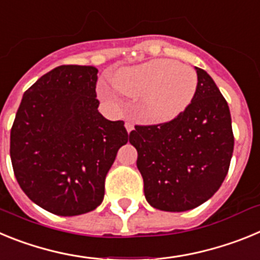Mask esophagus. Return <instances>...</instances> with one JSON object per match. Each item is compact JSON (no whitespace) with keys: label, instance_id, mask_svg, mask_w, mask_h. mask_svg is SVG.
I'll return each mask as SVG.
<instances>
[{"label":"esophagus","instance_id":"34e87169","mask_svg":"<svg viewBox=\"0 0 260 260\" xmlns=\"http://www.w3.org/2000/svg\"><path fill=\"white\" fill-rule=\"evenodd\" d=\"M125 126H126V130H127V133L133 132V128H134V125H133L132 122H126Z\"/></svg>","mask_w":260,"mask_h":260}]
</instances>
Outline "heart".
I'll return each mask as SVG.
<instances>
[{"label":"heart","mask_w":260,"mask_h":260,"mask_svg":"<svg viewBox=\"0 0 260 260\" xmlns=\"http://www.w3.org/2000/svg\"><path fill=\"white\" fill-rule=\"evenodd\" d=\"M112 83L128 98H141L139 116L144 121L162 123L174 119L189 107L198 77L190 66L180 65L173 59L156 58L121 69L113 75ZM100 95L107 102H114L105 87L100 88Z\"/></svg>","instance_id":"heart-1"}]
</instances>
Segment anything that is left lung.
Masks as SVG:
<instances>
[{"label":"left lung","mask_w":260,"mask_h":260,"mask_svg":"<svg viewBox=\"0 0 260 260\" xmlns=\"http://www.w3.org/2000/svg\"><path fill=\"white\" fill-rule=\"evenodd\" d=\"M198 86L189 107L172 121L135 125L130 143L147 202L182 212L212 197L229 171L234 137L229 107L212 78L195 68Z\"/></svg>","instance_id":"8db88e82"}]
</instances>
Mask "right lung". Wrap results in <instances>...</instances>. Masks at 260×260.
I'll list each match as a JSON object with an SVG mask.
<instances>
[{
    "instance_id": "obj_1",
    "label": "right lung",
    "mask_w": 260,
    "mask_h": 260,
    "mask_svg": "<svg viewBox=\"0 0 260 260\" xmlns=\"http://www.w3.org/2000/svg\"><path fill=\"white\" fill-rule=\"evenodd\" d=\"M98 69L62 65L23 95L10 133L14 174L24 194L58 216L93 211L105 176L127 143L123 121L99 113Z\"/></svg>"
}]
</instances>
